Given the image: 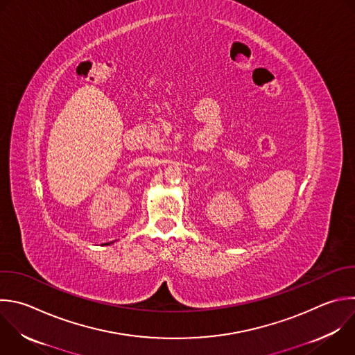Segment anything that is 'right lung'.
Here are the masks:
<instances>
[{"label":"right lung","mask_w":355,"mask_h":355,"mask_svg":"<svg viewBox=\"0 0 355 355\" xmlns=\"http://www.w3.org/2000/svg\"><path fill=\"white\" fill-rule=\"evenodd\" d=\"M101 245H108V244H101Z\"/></svg>","instance_id":"add662e5"}]
</instances>
